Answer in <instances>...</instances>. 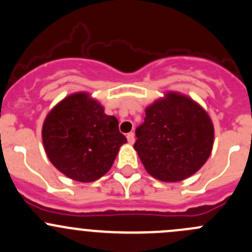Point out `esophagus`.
<instances>
[{
    "instance_id": "1",
    "label": "esophagus",
    "mask_w": 252,
    "mask_h": 252,
    "mask_svg": "<svg viewBox=\"0 0 252 252\" xmlns=\"http://www.w3.org/2000/svg\"><path fill=\"white\" fill-rule=\"evenodd\" d=\"M127 141H128L129 144L134 143V133H133V132H129V133L127 134Z\"/></svg>"
}]
</instances>
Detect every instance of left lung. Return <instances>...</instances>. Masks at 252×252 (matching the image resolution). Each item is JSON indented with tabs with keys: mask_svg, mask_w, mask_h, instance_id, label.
<instances>
[{
	"mask_svg": "<svg viewBox=\"0 0 252 252\" xmlns=\"http://www.w3.org/2000/svg\"><path fill=\"white\" fill-rule=\"evenodd\" d=\"M134 150L145 170L162 182L190 177L209 159L215 129L209 114L188 95L166 92L145 108Z\"/></svg>",
	"mask_w": 252,
	"mask_h": 252,
	"instance_id": "8db88e82",
	"label": "left lung"
}]
</instances>
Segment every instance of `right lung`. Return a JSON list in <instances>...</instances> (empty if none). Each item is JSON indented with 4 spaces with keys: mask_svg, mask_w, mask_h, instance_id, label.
<instances>
[{
    "mask_svg": "<svg viewBox=\"0 0 252 252\" xmlns=\"http://www.w3.org/2000/svg\"><path fill=\"white\" fill-rule=\"evenodd\" d=\"M49 161L77 182L97 181L110 170L119 149L127 142L115 116L87 92L69 94L52 108L42 126Z\"/></svg>",
    "mask_w": 252,
    "mask_h": 252,
    "instance_id": "right-lung-1",
    "label": "right lung"
}]
</instances>
